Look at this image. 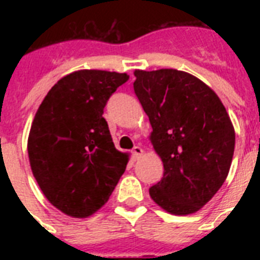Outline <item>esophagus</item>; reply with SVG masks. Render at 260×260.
<instances>
[{
    "label": "esophagus",
    "instance_id": "esophagus-1",
    "mask_svg": "<svg viewBox=\"0 0 260 260\" xmlns=\"http://www.w3.org/2000/svg\"><path fill=\"white\" fill-rule=\"evenodd\" d=\"M143 154H144V151H143L142 147L136 146L134 148V150H132V155H134L135 160H139V159H140L143 156Z\"/></svg>",
    "mask_w": 260,
    "mask_h": 260
}]
</instances>
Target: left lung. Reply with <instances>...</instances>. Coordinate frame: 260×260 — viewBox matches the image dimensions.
I'll list each match as a JSON object with an SVG mask.
<instances>
[{
  "label": "left lung",
  "mask_w": 260,
  "mask_h": 260,
  "mask_svg": "<svg viewBox=\"0 0 260 260\" xmlns=\"http://www.w3.org/2000/svg\"><path fill=\"white\" fill-rule=\"evenodd\" d=\"M135 94L148 116L163 178L150 196L177 216L196 213L230 173L235 129L218 95L197 77L175 70H135Z\"/></svg>",
  "instance_id": "left-lung-1"
}]
</instances>
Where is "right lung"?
<instances>
[{
	"label": "right lung",
	"instance_id": "obj_1",
	"mask_svg": "<svg viewBox=\"0 0 260 260\" xmlns=\"http://www.w3.org/2000/svg\"><path fill=\"white\" fill-rule=\"evenodd\" d=\"M126 73L78 70L47 93L28 136L30 170L43 194L67 216L86 218L109 200L129 156L116 150L102 114Z\"/></svg>",
	"mask_w": 260,
	"mask_h": 260
}]
</instances>
